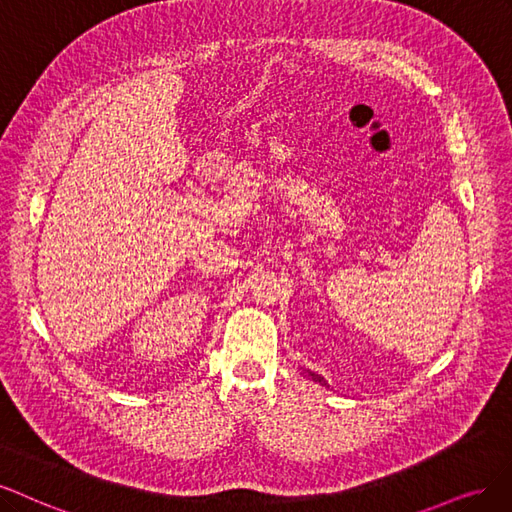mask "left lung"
Listing matches in <instances>:
<instances>
[{
  "label": "left lung",
  "mask_w": 512,
  "mask_h": 512,
  "mask_svg": "<svg viewBox=\"0 0 512 512\" xmlns=\"http://www.w3.org/2000/svg\"><path fill=\"white\" fill-rule=\"evenodd\" d=\"M308 376H310V378H312V381H315V383H319V385H325V387H329V385H327V381H325V378H323L321 374H315V372H310V370H308Z\"/></svg>",
  "instance_id": "obj_1"
}]
</instances>
